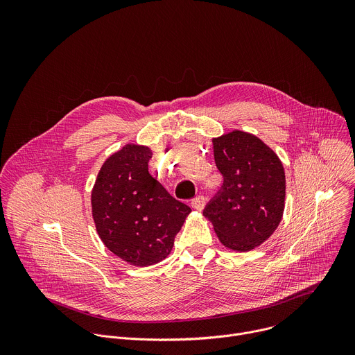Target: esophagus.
<instances>
[{
	"mask_svg": "<svg viewBox=\"0 0 355 355\" xmlns=\"http://www.w3.org/2000/svg\"><path fill=\"white\" fill-rule=\"evenodd\" d=\"M205 204H207V199H205V196H202V195L195 196V198L192 199V202H191L192 208L196 209V211H202V209H204V208H205Z\"/></svg>",
	"mask_w": 355,
	"mask_h": 355,
	"instance_id": "1",
	"label": "esophagus"
}]
</instances>
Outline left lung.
<instances>
[{
	"instance_id": "8db88e82",
	"label": "left lung",
	"mask_w": 355,
	"mask_h": 355,
	"mask_svg": "<svg viewBox=\"0 0 355 355\" xmlns=\"http://www.w3.org/2000/svg\"><path fill=\"white\" fill-rule=\"evenodd\" d=\"M215 163L223 184L204 215L229 248L248 251L278 227L285 202L281 160L257 136L234 130L214 139Z\"/></svg>"
}]
</instances>
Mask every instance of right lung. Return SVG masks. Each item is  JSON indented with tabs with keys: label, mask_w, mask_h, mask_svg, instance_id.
<instances>
[{
	"label": "right lung",
	"mask_w": 355,
	"mask_h": 355,
	"mask_svg": "<svg viewBox=\"0 0 355 355\" xmlns=\"http://www.w3.org/2000/svg\"><path fill=\"white\" fill-rule=\"evenodd\" d=\"M151 150L128 144L101 167L92 195V216L104 244L129 264L164 260L191 212L148 174Z\"/></svg>",
	"instance_id": "right-lung-1"
}]
</instances>
